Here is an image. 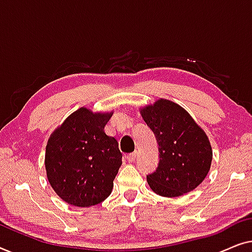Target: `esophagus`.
<instances>
[{
    "mask_svg": "<svg viewBox=\"0 0 252 252\" xmlns=\"http://www.w3.org/2000/svg\"><path fill=\"white\" fill-rule=\"evenodd\" d=\"M136 158H137V153H136V152H133V153H131V154L127 155V161H129V162H133L134 160H136Z\"/></svg>",
    "mask_w": 252,
    "mask_h": 252,
    "instance_id": "esophagus-1",
    "label": "esophagus"
}]
</instances>
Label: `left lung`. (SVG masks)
Instances as JSON below:
<instances>
[{"mask_svg": "<svg viewBox=\"0 0 252 252\" xmlns=\"http://www.w3.org/2000/svg\"><path fill=\"white\" fill-rule=\"evenodd\" d=\"M158 144L160 162L147 176L153 192L161 196L184 195L200 185L212 161L210 141L192 116L176 102L160 99L140 109Z\"/></svg>", "mask_w": 252, "mask_h": 252, "instance_id": "8db88e82", "label": "left lung"}]
</instances>
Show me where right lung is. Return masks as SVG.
Listing matches in <instances>:
<instances>
[{
	"label": "right lung",
	"instance_id": "right-lung-1",
	"mask_svg": "<svg viewBox=\"0 0 252 252\" xmlns=\"http://www.w3.org/2000/svg\"><path fill=\"white\" fill-rule=\"evenodd\" d=\"M112 115L81 107L49 138L44 161L48 180L68 204L91 207L112 193L122 164L118 140L104 131Z\"/></svg>",
	"mask_w": 252,
	"mask_h": 252
}]
</instances>
